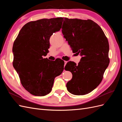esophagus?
<instances>
[{
	"instance_id": "esophagus-1",
	"label": "esophagus",
	"mask_w": 122,
	"mask_h": 122,
	"mask_svg": "<svg viewBox=\"0 0 122 122\" xmlns=\"http://www.w3.org/2000/svg\"><path fill=\"white\" fill-rule=\"evenodd\" d=\"M64 62H65V66L66 64H67V62H68V61H64Z\"/></svg>"
}]
</instances>
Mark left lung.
Segmentation results:
<instances>
[{
    "label": "left lung",
    "mask_w": 122,
    "mask_h": 122,
    "mask_svg": "<svg viewBox=\"0 0 122 122\" xmlns=\"http://www.w3.org/2000/svg\"><path fill=\"white\" fill-rule=\"evenodd\" d=\"M61 31L73 52L82 56L78 65L70 61L65 66L72 74L67 90L75 95L90 93L101 83L108 66V40L101 28L90 19L65 18Z\"/></svg>",
    "instance_id": "left-lung-1"
}]
</instances>
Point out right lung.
Masks as SVG:
<instances>
[{
  "mask_svg": "<svg viewBox=\"0 0 122 122\" xmlns=\"http://www.w3.org/2000/svg\"><path fill=\"white\" fill-rule=\"evenodd\" d=\"M64 18L42 19L25 24L13 46V65L25 89L36 96L51 91L54 78L61 75L64 61L44 58L48 53L49 39L61 28Z\"/></svg>",
  "mask_w": 122,
  "mask_h": 122,
  "instance_id": "right-lung-1",
  "label": "right lung"
}]
</instances>
